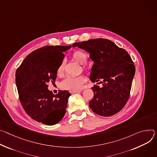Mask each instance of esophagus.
<instances>
[{
	"mask_svg": "<svg viewBox=\"0 0 157 157\" xmlns=\"http://www.w3.org/2000/svg\"><path fill=\"white\" fill-rule=\"evenodd\" d=\"M82 92L81 90H70V93L73 94H76V93H79Z\"/></svg>",
	"mask_w": 157,
	"mask_h": 157,
	"instance_id": "34e87169",
	"label": "esophagus"
}]
</instances>
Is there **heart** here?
Masks as SVG:
<instances>
[{
	"mask_svg": "<svg viewBox=\"0 0 157 157\" xmlns=\"http://www.w3.org/2000/svg\"><path fill=\"white\" fill-rule=\"evenodd\" d=\"M74 59L80 64L86 62L87 57L82 51H77L73 54ZM64 70V62H62L59 65L57 73L61 74ZM86 82V78L83 75L79 76H68L60 83L61 88L69 90H78L82 89L83 84Z\"/></svg>",
	"mask_w": 157,
	"mask_h": 157,
	"instance_id": "b5f03b06",
	"label": "heart"
}]
</instances>
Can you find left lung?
Segmentation results:
<instances>
[{"label": "left lung", "instance_id": "1", "mask_svg": "<svg viewBox=\"0 0 157 157\" xmlns=\"http://www.w3.org/2000/svg\"><path fill=\"white\" fill-rule=\"evenodd\" d=\"M88 52L94 62L90 75L92 82L102 83L92 88L94 94L89 107L96 114L110 117L127 103L135 73V67L128 52L105 39H94L73 44ZM100 81V82H98Z\"/></svg>", "mask_w": 157, "mask_h": 157}]
</instances>
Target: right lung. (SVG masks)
Masks as SVG:
<instances>
[{"mask_svg": "<svg viewBox=\"0 0 157 157\" xmlns=\"http://www.w3.org/2000/svg\"><path fill=\"white\" fill-rule=\"evenodd\" d=\"M69 46H45L33 51L24 60L15 73V83L22 105L33 120L53 125L63 118L68 97L67 90L54 95L48 83L55 82L57 70Z\"/></svg>", "mask_w": 157, "mask_h": 157, "instance_id": "add662e5", "label": "right lung"}]
</instances>
